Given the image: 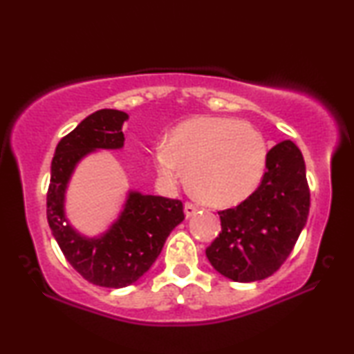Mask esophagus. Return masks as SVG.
<instances>
[{"instance_id": "obj_1", "label": "esophagus", "mask_w": 354, "mask_h": 354, "mask_svg": "<svg viewBox=\"0 0 354 354\" xmlns=\"http://www.w3.org/2000/svg\"><path fill=\"white\" fill-rule=\"evenodd\" d=\"M198 209H200V207H198L196 205H193V203H190V201L185 203V216L187 217L195 216L196 212H198Z\"/></svg>"}]
</instances>
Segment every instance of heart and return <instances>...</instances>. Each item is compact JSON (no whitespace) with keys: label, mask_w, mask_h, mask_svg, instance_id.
Returning a JSON list of instances; mask_svg holds the SVG:
<instances>
[{"label":"heart","mask_w":354,"mask_h":354,"mask_svg":"<svg viewBox=\"0 0 354 354\" xmlns=\"http://www.w3.org/2000/svg\"><path fill=\"white\" fill-rule=\"evenodd\" d=\"M269 148L253 124L235 118L198 115L172 132L171 143L154 148L164 180L177 182L187 171L190 190L207 205H235L263 180Z\"/></svg>","instance_id":"heart-1"}]
</instances>
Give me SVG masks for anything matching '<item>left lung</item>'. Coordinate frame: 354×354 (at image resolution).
Masks as SVG:
<instances>
[{
	"instance_id": "1",
	"label": "left lung",
	"mask_w": 354,
	"mask_h": 354,
	"mask_svg": "<svg viewBox=\"0 0 354 354\" xmlns=\"http://www.w3.org/2000/svg\"><path fill=\"white\" fill-rule=\"evenodd\" d=\"M309 205L303 154L283 140L269 149L259 187L239 206L219 211L222 230L206 248L212 268L234 282L277 272L306 224Z\"/></svg>"
}]
</instances>
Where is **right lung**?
I'll return each mask as SVG.
<instances>
[{"instance_id": "1", "label": "right lung", "mask_w": 354, "mask_h": 354, "mask_svg": "<svg viewBox=\"0 0 354 354\" xmlns=\"http://www.w3.org/2000/svg\"><path fill=\"white\" fill-rule=\"evenodd\" d=\"M127 119L122 111L100 109L62 137L53 156L46 193L48 224L62 254L85 280L108 288L127 287L142 277L169 234L185 219L180 200L130 192L118 222L100 239H85L67 224L64 192L75 164L96 148H122V124Z\"/></svg>"}]
</instances>
